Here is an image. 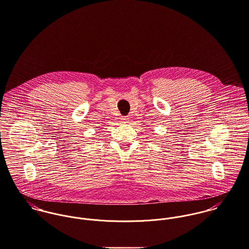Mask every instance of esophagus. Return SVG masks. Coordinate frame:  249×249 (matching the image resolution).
<instances>
[{
  "mask_svg": "<svg viewBox=\"0 0 249 249\" xmlns=\"http://www.w3.org/2000/svg\"><path fill=\"white\" fill-rule=\"evenodd\" d=\"M126 119H128V118H127V117H125V118H122V120H126ZM124 122H125V121H124Z\"/></svg>",
  "mask_w": 249,
  "mask_h": 249,
  "instance_id": "obj_1",
  "label": "esophagus"
}]
</instances>
